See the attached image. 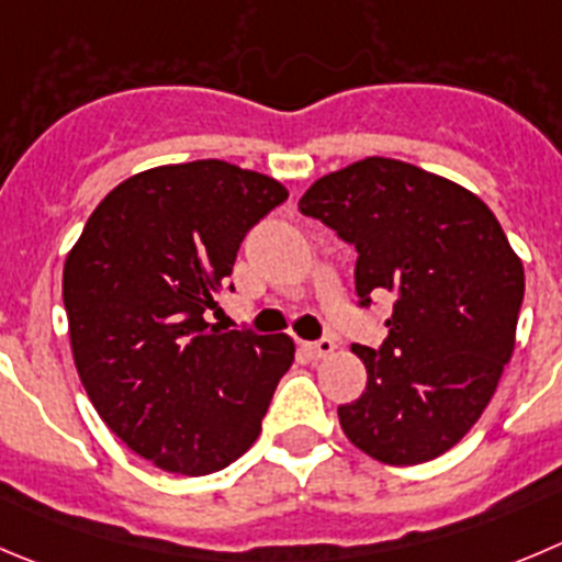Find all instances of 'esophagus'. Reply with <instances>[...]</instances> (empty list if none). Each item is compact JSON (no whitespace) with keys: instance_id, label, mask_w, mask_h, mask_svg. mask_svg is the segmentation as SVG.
I'll list each match as a JSON object with an SVG mask.
<instances>
[{"instance_id":"1","label":"esophagus","mask_w":562,"mask_h":562,"mask_svg":"<svg viewBox=\"0 0 562 562\" xmlns=\"http://www.w3.org/2000/svg\"><path fill=\"white\" fill-rule=\"evenodd\" d=\"M334 339H328V336H323V339H317V341H308L306 345V350L312 352L314 358H325V356H330V352H334Z\"/></svg>"}]
</instances>
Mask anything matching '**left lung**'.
Returning <instances> with one entry per match:
<instances>
[{"label":"left lung","mask_w":562,"mask_h":562,"mask_svg":"<svg viewBox=\"0 0 562 562\" xmlns=\"http://www.w3.org/2000/svg\"><path fill=\"white\" fill-rule=\"evenodd\" d=\"M297 210L356 248L358 306L392 295L389 336L356 345L367 389L345 436L389 467L432 461L491 403L516 347L525 267L494 212L450 179L367 157L314 181Z\"/></svg>","instance_id":"8db88e82"}]
</instances>
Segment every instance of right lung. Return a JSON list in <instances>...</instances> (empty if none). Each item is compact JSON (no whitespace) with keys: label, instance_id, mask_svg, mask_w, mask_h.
<instances>
[{"label":"right lung","instance_id":"right-lung-1","mask_svg":"<svg viewBox=\"0 0 562 562\" xmlns=\"http://www.w3.org/2000/svg\"><path fill=\"white\" fill-rule=\"evenodd\" d=\"M284 184L223 159L121 181L63 267L74 364L104 425L165 472L226 469L261 432L290 336L206 323L245 234ZM234 290V286H232Z\"/></svg>","mask_w":562,"mask_h":562}]
</instances>
